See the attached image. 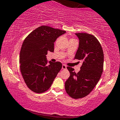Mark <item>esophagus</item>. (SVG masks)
Returning <instances> with one entry per match:
<instances>
[{
    "mask_svg": "<svg viewBox=\"0 0 120 120\" xmlns=\"http://www.w3.org/2000/svg\"><path fill=\"white\" fill-rule=\"evenodd\" d=\"M67 69V67H66V65H62V69Z\"/></svg>",
    "mask_w": 120,
    "mask_h": 120,
    "instance_id": "34e87169",
    "label": "esophagus"
}]
</instances>
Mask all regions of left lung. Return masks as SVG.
<instances>
[{"label": "left lung", "instance_id": "left-lung-1", "mask_svg": "<svg viewBox=\"0 0 120 120\" xmlns=\"http://www.w3.org/2000/svg\"><path fill=\"white\" fill-rule=\"evenodd\" d=\"M79 39V47L74 59L83 62L77 73L68 67L70 76L65 83L67 93L77 99L91 93L99 81L103 71L104 53L101 45L95 37L86 33H75Z\"/></svg>", "mask_w": 120, "mask_h": 120}]
</instances>
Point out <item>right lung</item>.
<instances>
[{
	"label": "right lung",
	"instance_id": "1",
	"mask_svg": "<svg viewBox=\"0 0 120 120\" xmlns=\"http://www.w3.org/2000/svg\"><path fill=\"white\" fill-rule=\"evenodd\" d=\"M66 31L41 26L27 35L20 53L21 73L26 85L36 93L46 91L62 68L60 62L47 64V52L54 51V42Z\"/></svg>",
	"mask_w": 120,
	"mask_h": 120
}]
</instances>
